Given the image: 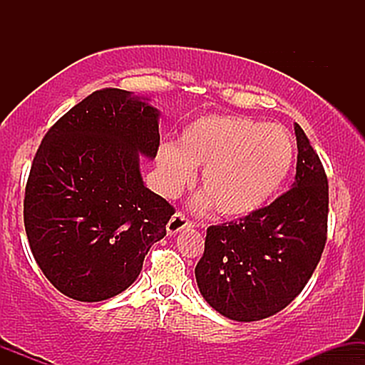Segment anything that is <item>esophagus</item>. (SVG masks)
Returning a JSON list of instances; mask_svg holds the SVG:
<instances>
[{
  "label": "esophagus",
  "mask_w": 365,
  "mask_h": 365,
  "mask_svg": "<svg viewBox=\"0 0 365 365\" xmlns=\"http://www.w3.org/2000/svg\"><path fill=\"white\" fill-rule=\"evenodd\" d=\"M187 226H192V221L188 220V217L183 215V212H175L173 216H171V220L168 221V226H166V230H168V235H175V233L182 232L183 228H187Z\"/></svg>",
  "instance_id": "34e87169"
}]
</instances>
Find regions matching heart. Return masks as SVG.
I'll use <instances>...</instances> for the list:
<instances>
[{
	"label": "heart",
	"instance_id": "heart-1",
	"mask_svg": "<svg viewBox=\"0 0 365 365\" xmlns=\"http://www.w3.org/2000/svg\"><path fill=\"white\" fill-rule=\"evenodd\" d=\"M295 145L278 125L247 116L207 115L183 128L178 145L163 144L156 166L165 194L175 195L202 168L195 206L242 217L261 209L290 173Z\"/></svg>",
	"mask_w": 365,
	"mask_h": 365
}]
</instances>
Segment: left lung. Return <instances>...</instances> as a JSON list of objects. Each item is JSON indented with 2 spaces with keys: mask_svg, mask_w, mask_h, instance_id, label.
Here are the masks:
<instances>
[{
  "mask_svg": "<svg viewBox=\"0 0 365 365\" xmlns=\"http://www.w3.org/2000/svg\"><path fill=\"white\" fill-rule=\"evenodd\" d=\"M290 190L238 221L209 226L195 266L197 287L215 311L259 321L304 290L328 238V177L300 125Z\"/></svg>",
  "mask_w": 365,
  "mask_h": 365,
  "instance_id": "8db88e82",
  "label": "left lung"
}]
</instances>
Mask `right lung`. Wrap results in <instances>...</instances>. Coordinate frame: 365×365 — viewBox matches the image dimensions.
Listing matches in <instances>:
<instances>
[{
  "instance_id": "obj_1",
  "label": "right lung",
  "mask_w": 365,
  "mask_h": 365,
  "mask_svg": "<svg viewBox=\"0 0 365 365\" xmlns=\"http://www.w3.org/2000/svg\"><path fill=\"white\" fill-rule=\"evenodd\" d=\"M158 149V110L121 89L92 92L48 130L25 185L24 225L37 266L63 295H118L166 235L175 207L139 170L140 154Z\"/></svg>"
}]
</instances>
